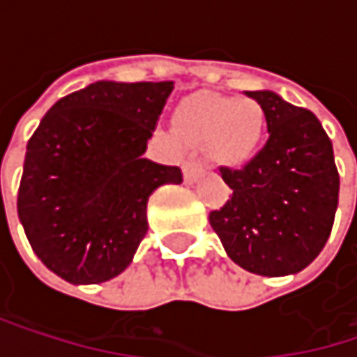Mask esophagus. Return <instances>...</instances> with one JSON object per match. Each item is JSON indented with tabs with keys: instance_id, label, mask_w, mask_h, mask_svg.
<instances>
[{
	"instance_id": "1",
	"label": "esophagus",
	"mask_w": 357,
	"mask_h": 357,
	"mask_svg": "<svg viewBox=\"0 0 357 357\" xmlns=\"http://www.w3.org/2000/svg\"><path fill=\"white\" fill-rule=\"evenodd\" d=\"M204 172H206V165L202 161H185L183 163V176H185L188 183H194Z\"/></svg>"
}]
</instances>
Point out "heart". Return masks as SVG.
<instances>
[{
    "label": "heart",
    "mask_w": 357,
    "mask_h": 357,
    "mask_svg": "<svg viewBox=\"0 0 357 357\" xmlns=\"http://www.w3.org/2000/svg\"><path fill=\"white\" fill-rule=\"evenodd\" d=\"M176 126L190 142L208 144L213 157L227 165L248 161L264 132V111L252 99L200 93L176 109Z\"/></svg>",
    "instance_id": "1"
}]
</instances>
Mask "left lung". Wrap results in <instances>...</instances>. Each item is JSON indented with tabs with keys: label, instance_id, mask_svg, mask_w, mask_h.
Returning <instances> with one entry per match:
<instances>
[{
	"label": "left lung",
	"instance_id": "left-lung-1",
	"mask_svg": "<svg viewBox=\"0 0 357 357\" xmlns=\"http://www.w3.org/2000/svg\"><path fill=\"white\" fill-rule=\"evenodd\" d=\"M268 140L240 169L219 167L229 200L208 221L227 256L250 273L283 277L324 248L339 202L333 144L319 117L271 91H252Z\"/></svg>",
	"mask_w": 357,
	"mask_h": 357
}]
</instances>
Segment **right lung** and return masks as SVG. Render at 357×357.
I'll use <instances>...</instances> for the list:
<instances>
[{"label":"right lung","instance_id":"right-lung-1","mask_svg":"<svg viewBox=\"0 0 357 357\" xmlns=\"http://www.w3.org/2000/svg\"><path fill=\"white\" fill-rule=\"evenodd\" d=\"M174 82L101 80L59 99L26 144L18 217L40 262L70 283H101L132 262L146 202L181 169L142 159Z\"/></svg>","mask_w":357,"mask_h":357}]
</instances>
